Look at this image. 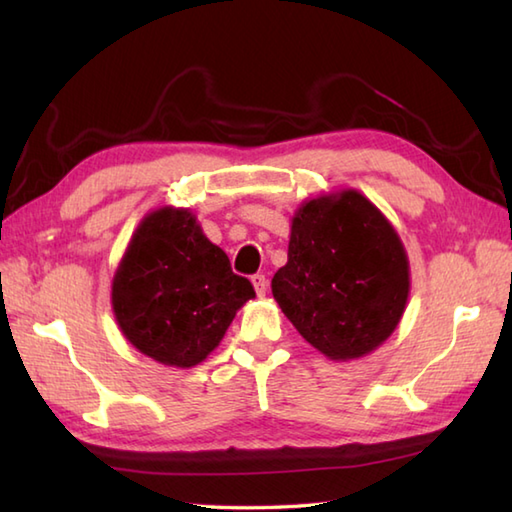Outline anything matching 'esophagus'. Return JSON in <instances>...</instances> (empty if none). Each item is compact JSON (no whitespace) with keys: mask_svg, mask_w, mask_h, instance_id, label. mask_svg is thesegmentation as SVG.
<instances>
[{"mask_svg":"<svg viewBox=\"0 0 512 512\" xmlns=\"http://www.w3.org/2000/svg\"><path fill=\"white\" fill-rule=\"evenodd\" d=\"M250 281H253V288H255L257 295H259V297H264V295H266V288H268V279H266V275L257 273V275L250 277Z\"/></svg>","mask_w":512,"mask_h":512,"instance_id":"1","label":"esophagus"}]
</instances>
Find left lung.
<instances>
[{"mask_svg":"<svg viewBox=\"0 0 512 512\" xmlns=\"http://www.w3.org/2000/svg\"><path fill=\"white\" fill-rule=\"evenodd\" d=\"M273 297L312 347L350 361L385 343L405 312L409 259L394 226L363 193L303 202Z\"/></svg>","mask_w":512,"mask_h":512,"instance_id":"obj_1","label":"left lung"}]
</instances>
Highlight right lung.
Returning a JSON list of instances; mask_svg holds the SVG:
<instances>
[{
  "label": "right lung",
  "mask_w": 512,
  "mask_h": 512,
  "mask_svg": "<svg viewBox=\"0 0 512 512\" xmlns=\"http://www.w3.org/2000/svg\"><path fill=\"white\" fill-rule=\"evenodd\" d=\"M253 297V284L233 273L195 215L173 206L138 224L112 281L114 317L125 339L171 367L202 363Z\"/></svg>",
  "instance_id": "1"
}]
</instances>
